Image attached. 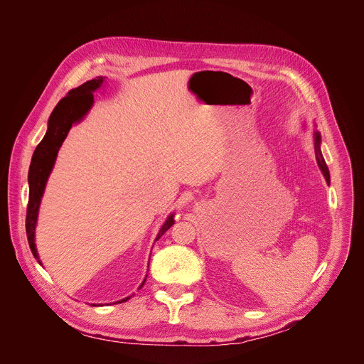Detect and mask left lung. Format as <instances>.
I'll use <instances>...</instances> for the list:
<instances>
[{"label": "left lung", "instance_id": "obj_1", "mask_svg": "<svg viewBox=\"0 0 364 364\" xmlns=\"http://www.w3.org/2000/svg\"><path fill=\"white\" fill-rule=\"evenodd\" d=\"M320 141H321V137H320V132L316 131L314 132V151H316V159H317V164H318V168L321 169L324 178H326V181L329 183L331 181V174H329V168L326 165V162H324V158L321 155V150H320Z\"/></svg>", "mask_w": 364, "mask_h": 364}]
</instances>
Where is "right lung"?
<instances>
[{
  "instance_id": "add662e5",
  "label": "right lung",
  "mask_w": 364,
  "mask_h": 364,
  "mask_svg": "<svg viewBox=\"0 0 364 364\" xmlns=\"http://www.w3.org/2000/svg\"><path fill=\"white\" fill-rule=\"evenodd\" d=\"M105 82L103 76H97L95 80L87 81L78 88H73L68 92L66 97H63L54 110L50 114L48 119V128L44 139L41 143L36 146L31 166H29V202H28V209H26V235H28V242L29 247L33 254V257L38 259V262L41 264L40 257H38V251L35 246V227H36V220H38V209H40L41 198L44 195V188L47 184V180L50 177V172L54 166L55 158H57V151H59L62 143L65 141L69 129L72 128L73 124L82 121V118L88 113L94 103V95L92 92L95 90H99L102 84ZM174 224V214H171L164 225L161 227V230L156 236V240L168 230V228ZM146 282V279H144ZM141 283V286L144 284ZM140 286V288H141ZM128 298H124L119 302L128 301ZM118 304V302H117Z\"/></svg>"
}]
</instances>
